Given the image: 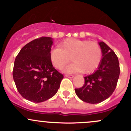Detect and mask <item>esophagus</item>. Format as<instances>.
Listing matches in <instances>:
<instances>
[{
  "label": "esophagus",
  "instance_id": "34e87169",
  "mask_svg": "<svg viewBox=\"0 0 131 131\" xmlns=\"http://www.w3.org/2000/svg\"><path fill=\"white\" fill-rule=\"evenodd\" d=\"M65 76L67 77H68V78H73L74 77V75H66Z\"/></svg>",
  "mask_w": 131,
  "mask_h": 131
}]
</instances>
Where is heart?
<instances>
[{"instance_id": "obj_1", "label": "heart", "mask_w": 131, "mask_h": 131, "mask_svg": "<svg viewBox=\"0 0 131 131\" xmlns=\"http://www.w3.org/2000/svg\"><path fill=\"white\" fill-rule=\"evenodd\" d=\"M51 59L53 65L61 70L71 61L67 72H82L91 73L96 70L102 59V49L98 43L94 41L67 39L51 52Z\"/></svg>"}]
</instances>
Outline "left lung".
I'll return each instance as SVG.
<instances>
[{"mask_svg": "<svg viewBox=\"0 0 131 131\" xmlns=\"http://www.w3.org/2000/svg\"><path fill=\"white\" fill-rule=\"evenodd\" d=\"M102 49L103 58L97 70L84 77L82 88L75 89V93L83 101L91 104L101 103L113 94L119 78L118 57L104 42L99 43Z\"/></svg>", "mask_w": 131, "mask_h": 131, "instance_id": "left-lung-1", "label": "left lung"}]
</instances>
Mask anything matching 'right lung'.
Masks as SVG:
<instances>
[{"label": "right lung", "mask_w": 131, "mask_h": 131, "mask_svg": "<svg viewBox=\"0 0 131 131\" xmlns=\"http://www.w3.org/2000/svg\"><path fill=\"white\" fill-rule=\"evenodd\" d=\"M52 40L42 37L31 41L21 49L14 61L13 75L16 86L19 93L31 102L51 98L64 77L51 62Z\"/></svg>", "instance_id": "1"}]
</instances>
